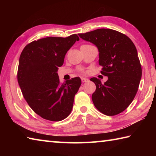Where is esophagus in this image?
Listing matches in <instances>:
<instances>
[{"mask_svg":"<svg viewBox=\"0 0 156 156\" xmlns=\"http://www.w3.org/2000/svg\"><path fill=\"white\" fill-rule=\"evenodd\" d=\"M81 80L83 83H85V82H87L89 80V79L85 77H81Z\"/></svg>","mask_w":156,"mask_h":156,"instance_id":"obj_1","label":"esophagus"}]
</instances>
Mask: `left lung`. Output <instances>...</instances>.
<instances>
[{"mask_svg":"<svg viewBox=\"0 0 156 156\" xmlns=\"http://www.w3.org/2000/svg\"><path fill=\"white\" fill-rule=\"evenodd\" d=\"M99 51L100 73L107 76L103 84L91 78L96 86L92 100L96 109L107 115L125 111L135 98L142 77V67L136 47L125 34L111 29H98L78 34Z\"/></svg>","mask_w":156,"mask_h":156,"instance_id":"8db88e82","label":"left lung"}]
</instances>
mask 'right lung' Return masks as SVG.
I'll return each mask as SVG.
<instances>
[{
    "label": "right lung",
    "instance_id": "add662e5",
    "mask_svg": "<svg viewBox=\"0 0 156 156\" xmlns=\"http://www.w3.org/2000/svg\"><path fill=\"white\" fill-rule=\"evenodd\" d=\"M78 41L77 34L47 37L27 44L21 53L18 84L29 106L44 119L60 121L72 112L81 80L76 77L61 83L57 72L66 53Z\"/></svg>",
    "mask_w": 156,
    "mask_h": 156
}]
</instances>
